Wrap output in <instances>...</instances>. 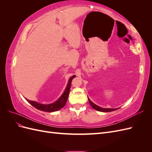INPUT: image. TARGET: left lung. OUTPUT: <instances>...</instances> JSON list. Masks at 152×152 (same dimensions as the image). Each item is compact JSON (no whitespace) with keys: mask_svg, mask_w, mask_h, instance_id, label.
Wrapping results in <instances>:
<instances>
[{"mask_svg":"<svg viewBox=\"0 0 152 152\" xmlns=\"http://www.w3.org/2000/svg\"><path fill=\"white\" fill-rule=\"evenodd\" d=\"M88 99H89V102L90 104L91 105V107H93L94 109H95V110H98V111H99V112H109L115 111V110H116L118 109V108H101V107H98V106H97V105H96L95 104H94L89 98H88Z\"/></svg>","mask_w":152,"mask_h":152,"instance_id":"obj_1","label":"left lung"}]
</instances>
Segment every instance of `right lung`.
Masks as SVG:
<instances>
[{
	"label": "right lung",
	"mask_w": 152,
	"mask_h": 152,
	"mask_svg": "<svg viewBox=\"0 0 152 152\" xmlns=\"http://www.w3.org/2000/svg\"><path fill=\"white\" fill-rule=\"evenodd\" d=\"M75 77V75H73L70 78V80L68 81V83L65 92H64L62 96L59 98L58 100L56 101V102H54L52 104H40L37 102H34V101H30L28 99H26L27 102H28L29 103H30L32 106H33V107H34L37 109L41 110V111L47 112H52L58 111V110H60L65 105L68 98L69 93H70L71 82L72 79Z\"/></svg>",
	"instance_id": "add662e5"
}]
</instances>
